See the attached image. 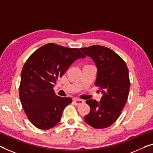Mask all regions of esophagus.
Returning a JSON list of instances; mask_svg holds the SVG:
<instances>
[{
  "mask_svg": "<svg viewBox=\"0 0 153 153\" xmlns=\"http://www.w3.org/2000/svg\"><path fill=\"white\" fill-rule=\"evenodd\" d=\"M74 104H76V105L78 106V105H80V104L84 103V101H83V100H82L75 99V100H74Z\"/></svg>",
  "mask_w": 153,
  "mask_h": 153,
  "instance_id": "obj_1",
  "label": "esophagus"
}]
</instances>
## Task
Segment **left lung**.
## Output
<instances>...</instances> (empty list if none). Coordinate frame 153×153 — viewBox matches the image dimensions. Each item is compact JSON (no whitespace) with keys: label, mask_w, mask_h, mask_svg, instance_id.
<instances>
[{"label":"left lung","mask_w":153,"mask_h":153,"mask_svg":"<svg viewBox=\"0 0 153 153\" xmlns=\"http://www.w3.org/2000/svg\"><path fill=\"white\" fill-rule=\"evenodd\" d=\"M80 49L96 65L95 84L102 93L100 102L95 100L86 102L91 111L84 121L95 128H104L117 120L126 104L130 89L128 70L122 58L108 48L94 45Z\"/></svg>","instance_id":"1"}]
</instances>
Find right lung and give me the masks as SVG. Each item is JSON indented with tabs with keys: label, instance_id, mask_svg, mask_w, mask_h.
<instances>
[{
	"label": "right lung",
	"instance_id": "1",
	"mask_svg": "<svg viewBox=\"0 0 153 153\" xmlns=\"http://www.w3.org/2000/svg\"><path fill=\"white\" fill-rule=\"evenodd\" d=\"M85 57L79 49L49 43L27 59L21 73L20 100L28 119L36 128L49 129L60 122L62 111L72 99L58 96L53 88L73 62Z\"/></svg>",
	"mask_w": 153,
	"mask_h": 153
}]
</instances>
